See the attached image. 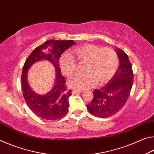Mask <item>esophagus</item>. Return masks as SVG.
<instances>
[{
	"mask_svg": "<svg viewBox=\"0 0 154 154\" xmlns=\"http://www.w3.org/2000/svg\"><path fill=\"white\" fill-rule=\"evenodd\" d=\"M82 92V90H73L72 91V94H76L78 93H81Z\"/></svg>",
	"mask_w": 154,
	"mask_h": 154,
	"instance_id": "obj_1",
	"label": "esophagus"
}]
</instances>
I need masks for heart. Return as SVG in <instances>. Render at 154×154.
Returning <instances> with one entry per match:
<instances>
[{
	"instance_id": "obj_1",
	"label": "heart",
	"mask_w": 154,
	"mask_h": 154,
	"mask_svg": "<svg viewBox=\"0 0 154 154\" xmlns=\"http://www.w3.org/2000/svg\"><path fill=\"white\" fill-rule=\"evenodd\" d=\"M71 54L81 62L86 63L85 75H79L69 81V86L77 90H84L96 83L102 85L114 76L119 66V58L116 51L109 48L86 44L72 49ZM63 74L72 77L77 72V64L71 54H65L60 60Z\"/></svg>"
}]
</instances>
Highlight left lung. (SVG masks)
Returning <instances> with one entry per match:
<instances>
[{"instance_id":"8db88e82","label":"left lung","mask_w":154,"mask_h":154,"mask_svg":"<svg viewBox=\"0 0 154 154\" xmlns=\"http://www.w3.org/2000/svg\"><path fill=\"white\" fill-rule=\"evenodd\" d=\"M119 66L114 76L100 89L94 91L92 102L87 105L91 114L101 118H109L120 110L129 97L133 83V71L128 56L117 48Z\"/></svg>"}]
</instances>
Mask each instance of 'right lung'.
I'll return each mask as SVG.
<instances>
[{
    "mask_svg": "<svg viewBox=\"0 0 154 154\" xmlns=\"http://www.w3.org/2000/svg\"><path fill=\"white\" fill-rule=\"evenodd\" d=\"M72 40H49L34 49L26 60L22 75L23 95L28 107L36 116L47 120L61 118L69 111V98L72 90H67L65 79L60 73L59 60L62 53L72 45ZM48 60L56 69V79L52 90L46 95H39L31 90L27 82L28 69L36 61Z\"/></svg>",
    "mask_w": 154,
    "mask_h": 154,
    "instance_id": "obj_1",
    "label": "right lung"
}]
</instances>
